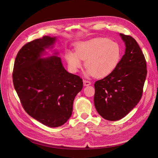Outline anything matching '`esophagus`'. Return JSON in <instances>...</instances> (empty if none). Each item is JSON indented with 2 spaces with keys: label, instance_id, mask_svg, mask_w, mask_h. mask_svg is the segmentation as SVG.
I'll list each match as a JSON object with an SVG mask.
<instances>
[{
  "label": "esophagus",
  "instance_id": "obj_1",
  "mask_svg": "<svg viewBox=\"0 0 158 158\" xmlns=\"http://www.w3.org/2000/svg\"><path fill=\"white\" fill-rule=\"evenodd\" d=\"M83 84L84 86H88L89 85L91 84V82L89 81H86V80H84L83 81Z\"/></svg>",
  "mask_w": 158,
  "mask_h": 158
}]
</instances>
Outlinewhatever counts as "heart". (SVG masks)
Here are the masks:
<instances>
[{
  "label": "heart",
  "instance_id": "obj_1",
  "mask_svg": "<svg viewBox=\"0 0 158 158\" xmlns=\"http://www.w3.org/2000/svg\"><path fill=\"white\" fill-rule=\"evenodd\" d=\"M121 55V47L117 42L106 38H94L77 43L75 52L67 51L65 59L73 73H77L81 68L82 60H85V76L104 77L115 70Z\"/></svg>",
  "mask_w": 158,
  "mask_h": 158
}]
</instances>
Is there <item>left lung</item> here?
Wrapping results in <instances>:
<instances>
[{"instance_id":"8db88e82","label":"left lung","mask_w":158,"mask_h":158,"mask_svg":"<svg viewBox=\"0 0 158 158\" xmlns=\"http://www.w3.org/2000/svg\"><path fill=\"white\" fill-rule=\"evenodd\" d=\"M119 35L125 44L124 54L113 72L94 84L95 107L101 116L112 121L121 119L138 104L147 75L145 57L136 40Z\"/></svg>"}]
</instances>
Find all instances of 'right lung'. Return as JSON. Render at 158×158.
I'll use <instances>...</instances> for the list:
<instances>
[{
	"instance_id": "right-lung-1",
	"label": "right lung",
	"mask_w": 158,
	"mask_h": 158,
	"mask_svg": "<svg viewBox=\"0 0 158 158\" xmlns=\"http://www.w3.org/2000/svg\"><path fill=\"white\" fill-rule=\"evenodd\" d=\"M56 37L44 36L22 47L17 54L12 74L14 86L27 113L42 124L56 127L72 115L73 102L83 87L81 78L67 72L56 50Z\"/></svg>"
}]
</instances>
